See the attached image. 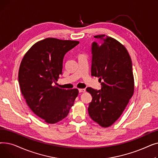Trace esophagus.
I'll use <instances>...</instances> for the list:
<instances>
[{
	"label": "esophagus",
	"mask_w": 158,
	"mask_h": 158,
	"mask_svg": "<svg viewBox=\"0 0 158 158\" xmlns=\"http://www.w3.org/2000/svg\"><path fill=\"white\" fill-rule=\"evenodd\" d=\"M85 91H86V89L85 88H79V92L80 93H83L85 92Z\"/></svg>",
	"instance_id": "1"
}]
</instances>
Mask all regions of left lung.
<instances>
[{"label":"left lung","instance_id":"1","mask_svg":"<svg viewBox=\"0 0 158 158\" xmlns=\"http://www.w3.org/2000/svg\"><path fill=\"white\" fill-rule=\"evenodd\" d=\"M94 37L98 41L92 44V76L99 77L102 88H86L93 97L88 110L94 122L108 127L120 118L133 95L132 61L126 48L117 40L104 35Z\"/></svg>","mask_w":158,"mask_h":158}]
</instances>
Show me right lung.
Segmentation results:
<instances>
[{"instance_id":"add662e5","label":"right lung","mask_w":158,"mask_h":158,"mask_svg":"<svg viewBox=\"0 0 158 158\" xmlns=\"http://www.w3.org/2000/svg\"><path fill=\"white\" fill-rule=\"evenodd\" d=\"M79 44L47 38L33 45L21 61L19 82L22 94L32 112L46 123L64 118L79 94L77 88L66 90L54 85L62 74L64 54Z\"/></svg>"}]
</instances>
